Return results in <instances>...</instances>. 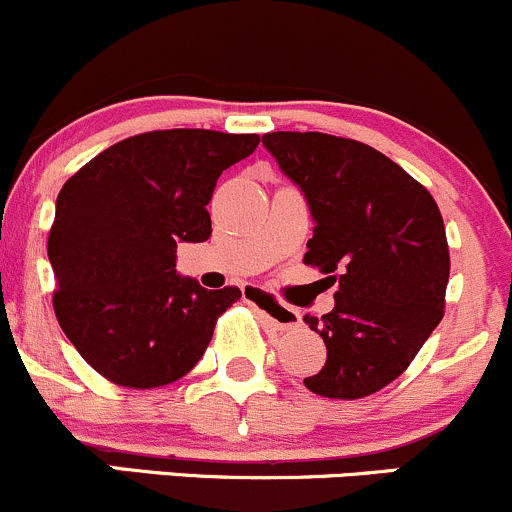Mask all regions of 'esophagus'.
Instances as JSON below:
<instances>
[{
	"label": "esophagus",
	"instance_id": "esophagus-1",
	"mask_svg": "<svg viewBox=\"0 0 512 512\" xmlns=\"http://www.w3.org/2000/svg\"><path fill=\"white\" fill-rule=\"evenodd\" d=\"M242 297H245L247 304L255 306V309L260 311V314L265 316L272 326L292 328L299 324L297 309H292V306H287V304H279V301H274L270 294L265 292V289L255 287V284H250V287L242 289Z\"/></svg>",
	"mask_w": 512,
	"mask_h": 512
}]
</instances>
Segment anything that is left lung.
Returning a JSON list of instances; mask_svg holds the SVG:
<instances>
[{"instance_id": "left-lung-1", "label": "left lung", "mask_w": 512, "mask_h": 512, "mask_svg": "<svg viewBox=\"0 0 512 512\" xmlns=\"http://www.w3.org/2000/svg\"><path fill=\"white\" fill-rule=\"evenodd\" d=\"M314 218L304 262L338 282L336 306L304 316L326 365L304 385L336 400L383 390L444 316L449 245L432 193L378 149L321 132L262 137Z\"/></svg>"}]
</instances>
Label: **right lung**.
<instances>
[{
  "mask_svg": "<svg viewBox=\"0 0 512 512\" xmlns=\"http://www.w3.org/2000/svg\"><path fill=\"white\" fill-rule=\"evenodd\" d=\"M257 134L159 129L90 159L58 193L48 235L53 309L102 378L159 387L201 360L238 287L203 289L176 274V242L211 238L218 176L250 157Z\"/></svg>",
  "mask_w": 512,
  "mask_h": 512,
  "instance_id": "add662e5",
  "label": "right lung"
}]
</instances>
